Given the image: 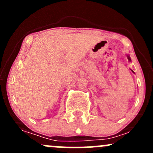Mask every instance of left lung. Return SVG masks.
<instances>
[{"instance_id": "8db88e82", "label": "left lung", "mask_w": 153, "mask_h": 153, "mask_svg": "<svg viewBox=\"0 0 153 153\" xmlns=\"http://www.w3.org/2000/svg\"><path fill=\"white\" fill-rule=\"evenodd\" d=\"M128 59H129V61H131V59H130V57H129V56H128ZM132 72H133V71H132ZM133 73H134V72H133Z\"/></svg>"}]
</instances>
